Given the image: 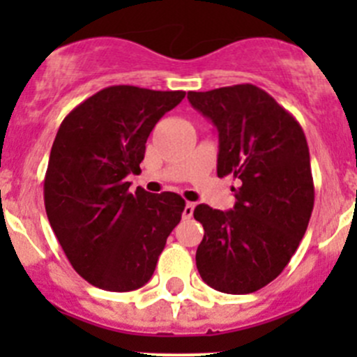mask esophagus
<instances>
[{
    "instance_id": "34e87169",
    "label": "esophagus",
    "mask_w": 357,
    "mask_h": 357,
    "mask_svg": "<svg viewBox=\"0 0 357 357\" xmlns=\"http://www.w3.org/2000/svg\"><path fill=\"white\" fill-rule=\"evenodd\" d=\"M193 211H195V204L193 202H186L185 208H183V218L190 219L193 215Z\"/></svg>"
}]
</instances>
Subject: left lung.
<instances>
[{"label":"left lung","mask_w":357,"mask_h":357,"mask_svg":"<svg viewBox=\"0 0 357 357\" xmlns=\"http://www.w3.org/2000/svg\"><path fill=\"white\" fill-rule=\"evenodd\" d=\"M188 100L218 129V176L240 181L231 211L205 204L193 211L205 231L197 269L214 290L252 294L285 269L307 229L314 205L307 142L294 115L254 84L188 91Z\"/></svg>","instance_id":"1"}]
</instances>
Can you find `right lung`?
Returning a JSON list of instances; mask_svg holds the SVG:
<instances>
[{
	"mask_svg": "<svg viewBox=\"0 0 357 357\" xmlns=\"http://www.w3.org/2000/svg\"><path fill=\"white\" fill-rule=\"evenodd\" d=\"M185 91L110 86L60 124L45 176L48 221L72 268L91 285L131 291L152 278L181 221L178 193L129 192L146 139Z\"/></svg>",
	"mask_w": 357,
	"mask_h": 357,
	"instance_id": "right-lung-1",
	"label": "right lung"
}]
</instances>
